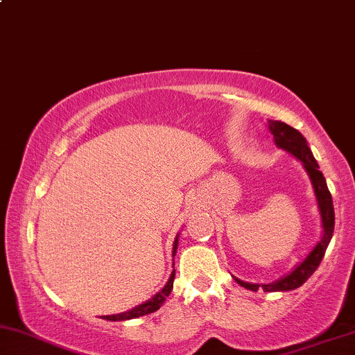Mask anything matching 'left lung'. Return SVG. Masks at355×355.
Here are the masks:
<instances>
[{
	"mask_svg": "<svg viewBox=\"0 0 355 355\" xmlns=\"http://www.w3.org/2000/svg\"><path fill=\"white\" fill-rule=\"evenodd\" d=\"M268 128L270 133L273 135L275 143H277L278 148L282 150L291 153L293 156H296L298 159L303 163L304 169L308 171L309 179L313 182V189L314 194H316L318 199V207H319V214H321V220H322V239L316 243V247L309 252V255L304 258L301 263L296 266L295 270L291 271L290 275L286 277L279 278L278 282L270 283V284H252V283H245L242 279L235 278L240 286L247 288V290L257 291L258 288L266 293L271 291H291L300 288L306 279H308L314 271L318 270L319 263H321L322 257H324L327 245H329L332 234H334V205H332V198L331 192L327 189L326 179L322 176V173L319 171V164L314 159L311 150H309L308 143L303 135L300 133L298 130H295L293 126L283 123V121H268Z\"/></svg>",
	"mask_w": 355,
	"mask_h": 355,
	"instance_id": "8db88e82",
	"label": "left lung"
}]
</instances>
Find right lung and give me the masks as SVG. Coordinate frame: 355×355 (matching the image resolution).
<instances>
[{
	"mask_svg": "<svg viewBox=\"0 0 355 355\" xmlns=\"http://www.w3.org/2000/svg\"><path fill=\"white\" fill-rule=\"evenodd\" d=\"M176 250H178V237H176V240H174V245H173V255H176ZM174 275H176V271H173V273H171L168 283H166V286L163 288V290H161L159 293H156V295L153 296L151 300H148L146 303L139 304V306H137V308L130 309V311H126V313L112 314V316H103V319H107V321H126V319H135V318H139V316H146V314L157 311V309L161 308V304H163L166 298L169 296V293L173 291Z\"/></svg>",
	"mask_w": 355,
	"mask_h": 355,
	"instance_id": "1",
	"label": "right lung"
}]
</instances>
